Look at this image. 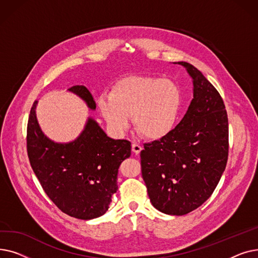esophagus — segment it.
<instances>
[{
    "label": "esophagus",
    "instance_id": "34e87169",
    "mask_svg": "<svg viewBox=\"0 0 258 258\" xmlns=\"http://www.w3.org/2000/svg\"><path fill=\"white\" fill-rule=\"evenodd\" d=\"M141 150H142V146L140 144H138V143H133L132 144V151L136 155L140 154Z\"/></svg>",
    "mask_w": 258,
    "mask_h": 258
}]
</instances>
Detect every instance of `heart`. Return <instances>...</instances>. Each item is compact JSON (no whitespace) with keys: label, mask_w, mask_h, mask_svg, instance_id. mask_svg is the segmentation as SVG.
Here are the masks:
<instances>
[{"label":"heart","mask_w":258,"mask_h":258,"mask_svg":"<svg viewBox=\"0 0 258 258\" xmlns=\"http://www.w3.org/2000/svg\"><path fill=\"white\" fill-rule=\"evenodd\" d=\"M110 100H100V111L117 134L124 133L134 117L135 126L148 140L157 141L171 133L181 111L182 93L169 79L132 75L112 88Z\"/></svg>","instance_id":"obj_1"}]
</instances>
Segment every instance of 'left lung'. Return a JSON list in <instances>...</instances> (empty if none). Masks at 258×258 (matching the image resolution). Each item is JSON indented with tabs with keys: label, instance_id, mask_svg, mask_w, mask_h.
Segmentation results:
<instances>
[{
	"label": "left lung",
	"instance_id": "obj_1",
	"mask_svg": "<svg viewBox=\"0 0 258 258\" xmlns=\"http://www.w3.org/2000/svg\"><path fill=\"white\" fill-rule=\"evenodd\" d=\"M178 63L194 79V99L168 136L144 143L140 154L152 204L170 215L187 214L209 199L229 153L228 115L222 96L196 67Z\"/></svg>",
	"mask_w": 258,
	"mask_h": 258
}]
</instances>
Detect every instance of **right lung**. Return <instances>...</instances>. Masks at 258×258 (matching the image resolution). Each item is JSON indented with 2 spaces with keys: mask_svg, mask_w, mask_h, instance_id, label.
<instances>
[{
  "mask_svg": "<svg viewBox=\"0 0 258 258\" xmlns=\"http://www.w3.org/2000/svg\"><path fill=\"white\" fill-rule=\"evenodd\" d=\"M88 106L96 103L85 86L70 89ZM33 102L27 124V154L44 191L63 213L91 220L105 213L117 191L121 162L131 156V142L114 140L92 118L73 142L59 144L40 131Z\"/></svg>",
  "mask_w": 258,
  "mask_h": 258,
  "instance_id": "right-lung-1",
  "label": "right lung"
}]
</instances>
